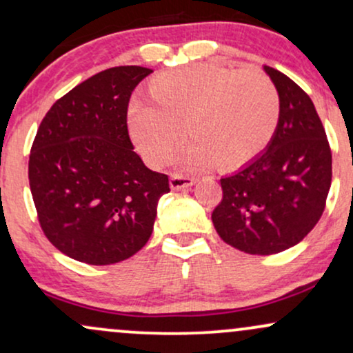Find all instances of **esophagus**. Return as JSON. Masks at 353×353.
Masks as SVG:
<instances>
[{
	"label": "esophagus",
	"mask_w": 353,
	"mask_h": 353,
	"mask_svg": "<svg viewBox=\"0 0 353 353\" xmlns=\"http://www.w3.org/2000/svg\"><path fill=\"white\" fill-rule=\"evenodd\" d=\"M192 184H194L192 177L181 176V174H174V176H171V189H174V190H181V189L190 188Z\"/></svg>",
	"instance_id": "34e87169"
}]
</instances>
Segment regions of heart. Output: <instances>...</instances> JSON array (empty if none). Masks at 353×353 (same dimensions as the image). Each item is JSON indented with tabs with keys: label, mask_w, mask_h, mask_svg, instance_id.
<instances>
[{
	"label": "heart",
	"mask_w": 353,
	"mask_h": 353,
	"mask_svg": "<svg viewBox=\"0 0 353 353\" xmlns=\"http://www.w3.org/2000/svg\"><path fill=\"white\" fill-rule=\"evenodd\" d=\"M149 94L129 106V129L151 164L168 159L184 124L192 139L176 154L182 168L245 164L267 148L281 116L277 89L259 70L196 64L154 79Z\"/></svg>",
	"instance_id": "heart-1"
}]
</instances>
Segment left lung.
I'll list each match as a JSON object with an SVG mask.
<instances>
[{
	"label": "left lung",
	"instance_id": "left-lung-1",
	"mask_svg": "<svg viewBox=\"0 0 353 353\" xmlns=\"http://www.w3.org/2000/svg\"><path fill=\"white\" fill-rule=\"evenodd\" d=\"M281 116L267 148L221 179L212 222L234 249L270 255L297 245L319 222L332 182V152L314 103L281 71L264 66Z\"/></svg>",
	"mask_w": 353,
	"mask_h": 353
}]
</instances>
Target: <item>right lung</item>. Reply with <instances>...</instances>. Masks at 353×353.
Masks as SVG:
<instances>
[{
	"label": "right lung",
	"mask_w": 353,
	"mask_h": 353,
	"mask_svg": "<svg viewBox=\"0 0 353 353\" xmlns=\"http://www.w3.org/2000/svg\"><path fill=\"white\" fill-rule=\"evenodd\" d=\"M152 70L101 71L56 101L36 132L30 188L39 224L74 261L111 265L148 244L165 174L145 168L128 134V104Z\"/></svg>",
	"instance_id": "right-lung-1"
}]
</instances>
